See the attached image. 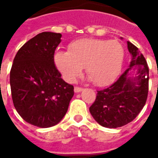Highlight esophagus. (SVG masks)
I'll return each instance as SVG.
<instances>
[{"instance_id": "esophagus-1", "label": "esophagus", "mask_w": 158, "mask_h": 158, "mask_svg": "<svg viewBox=\"0 0 158 158\" xmlns=\"http://www.w3.org/2000/svg\"><path fill=\"white\" fill-rule=\"evenodd\" d=\"M82 90H83V88H80V87H75V88H74V92L75 93L81 92Z\"/></svg>"}]
</instances>
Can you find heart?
I'll return each mask as SVG.
<instances>
[{
    "instance_id": "obj_1",
    "label": "heart",
    "mask_w": 158,
    "mask_h": 158,
    "mask_svg": "<svg viewBox=\"0 0 158 158\" xmlns=\"http://www.w3.org/2000/svg\"><path fill=\"white\" fill-rule=\"evenodd\" d=\"M123 57L124 49L118 40L81 39L71 42L69 52H56L54 62L67 82H74L85 67L95 85L105 86L118 76Z\"/></svg>"
}]
</instances>
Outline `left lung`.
Instances as JSON below:
<instances>
[{
  "mask_svg": "<svg viewBox=\"0 0 158 158\" xmlns=\"http://www.w3.org/2000/svg\"><path fill=\"white\" fill-rule=\"evenodd\" d=\"M127 45L131 55L129 68L112 85L97 91L96 101L89 107L96 122L109 129L133 121L147 99L149 69L146 59L135 45L129 41ZM133 72H136L135 76Z\"/></svg>",
  "mask_w": 158,
  "mask_h": 158,
  "instance_id": "obj_1",
  "label": "left lung"
}]
</instances>
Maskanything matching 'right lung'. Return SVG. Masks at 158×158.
<instances>
[{"mask_svg": "<svg viewBox=\"0 0 158 158\" xmlns=\"http://www.w3.org/2000/svg\"><path fill=\"white\" fill-rule=\"evenodd\" d=\"M59 33L42 32L19 49L10 72L12 102L23 120L39 128L57 124L73 96L54 63Z\"/></svg>", "mask_w": 158, "mask_h": 158, "instance_id": "1", "label": "right lung"}]
</instances>
